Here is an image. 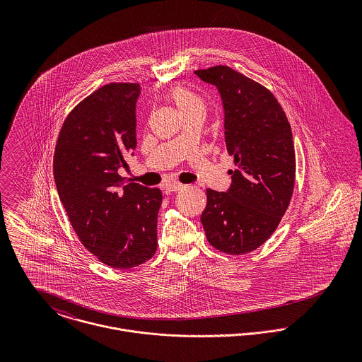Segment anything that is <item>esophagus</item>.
Instances as JSON below:
<instances>
[{
  "label": "esophagus",
  "mask_w": 362,
  "mask_h": 362,
  "mask_svg": "<svg viewBox=\"0 0 362 362\" xmlns=\"http://www.w3.org/2000/svg\"><path fill=\"white\" fill-rule=\"evenodd\" d=\"M182 184H180V182H168V184H164V187H163V189H164V192L168 195V194H171V192H177V191H180V189H182Z\"/></svg>",
  "instance_id": "esophagus-1"
}]
</instances>
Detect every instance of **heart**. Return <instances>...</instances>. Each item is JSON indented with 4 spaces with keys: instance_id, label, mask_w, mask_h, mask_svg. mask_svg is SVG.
<instances>
[{
    "instance_id": "b5f03b06",
    "label": "heart",
    "mask_w": 362,
    "mask_h": 362,
    "mask_svg": "<svg viewBox=\"0 0 362 362\" xmlns=\"http://www.w3.org/2000/svg\"><path fill=\"white\" fill-rule=\"evenodd\" d=\"M171 99L174 100V103L184 115L194 110H205L204 99L201 96H198L197 93H194L192 90L182 88V86L173 89Z\"/></svg>"
}]
</instances>
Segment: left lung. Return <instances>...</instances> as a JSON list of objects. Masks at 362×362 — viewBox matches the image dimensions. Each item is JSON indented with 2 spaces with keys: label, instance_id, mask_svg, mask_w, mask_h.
<instances>
[{
  "label": "left lung",
  "instance_id": "1",
  "mask_svg": "<svg viewBox=\"0 0 362 362\" xmlns=\"http://www.w3.org/2000/svg\"><path fill=\"white\" fill-rule=\"evenodd\" d=\"M195 74L214 85L224 108V135L235 170L227 192L206 189L201 216L207 241L228 255L259 248L277 228L296 182L290 122L273 93L226 65Z\"/></svg>",
  "mask_w": 362,
  "mask_h": 362
}]
</instances>
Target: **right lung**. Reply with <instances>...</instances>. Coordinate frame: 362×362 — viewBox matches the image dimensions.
<instances>
[{"label":"right lung","instance_id":"obj_1","mask_svg":"<svg viewBox=\"0 0 362 362\" xmlns=\"http://www.w3.org/2000/svg\"><path fill=\"white\" fill-rule=\"evenodd\" d=\"M139 83H108L65 118L54 152V180L74 231L114 269L145 263L157 250L158 188L118 174L136 148Z\"/></svg>","mask_w":362,"mask_h":362}]
</instances>
